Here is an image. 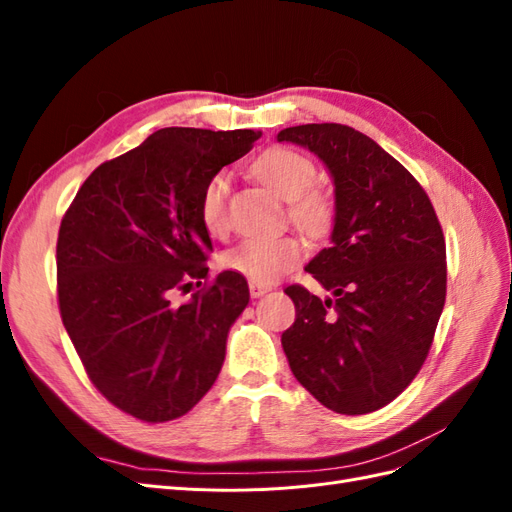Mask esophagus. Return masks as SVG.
Wrapping results in <instances>:
<instances>
[{
    "mask_svg": "<svg viewBox=\"0 0 512 512\" xmlns=\"http://www.w3.org/2000/svg\"><path fill=\"white\" fill-rule=\"evenodd\" d=\"M271 288L269 286H265V284H258V282H250V294L254 299H258V297H262V294L265 292H269Z\"/></svg>",
    "mask_w": 512,
    "mask_h": 512,
    "instance_id": "1",
    "label": "esophagus"
}]
</instances>
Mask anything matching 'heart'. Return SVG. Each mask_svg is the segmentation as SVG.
<instances>
[{
  "instance_id": "b5f03b06",
  "label": "heart",
  "mask_w": 512,
  "mask_h": 512,
  "mask_svg": "<svg viewBox=\"0 0 512 512\" xmlns=\"http://www.w3.org/2000/svg\"><path fill=\"white\" fill-rule=\"evenodd\" d=\"M254 175L288 200L290 220L309 235H320L333 218V203L329 194L312 185L316 177L314 162L299 151L273 147L260 153L252 164ZM228 190L230 179L220 170L207 179L198 200V215L211 235H222L228 228ZM305 254L299 237H254L237 243L222 256L224 267L235 271L250 282L273 284L288 273Z\"/></svg>"
}]
</instances>
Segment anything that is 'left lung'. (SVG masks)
Listing matches in <instances>:
<instances>
[{"label": "left lung", "mask_w": 512, "mask_h": 512, "mask_svg": "<svg viewBox=\"0 0 512 512\" xmlns=\"http://www.w3.org/2000/svg\"><path fill=\"white\" fill-rule=\"evenodd\" d=\"M309 149L335 185L331 247L307 273L333 292L292 284L297 318L284 331L288 365L337 414L380 410L423 367L446 299V245L425 190L376 141L342 123L277 134Z\"/></svg>", "instance_id": "obj_1"}]
</instances>
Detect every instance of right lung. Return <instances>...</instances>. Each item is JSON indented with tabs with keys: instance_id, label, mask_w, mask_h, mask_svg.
<instances>
[{
	"instance_id": "right-lung-1",
	"label": "right lung",
	"mask_w": 512,
	"mask_h": 512,
	"mask_svg": "<svg viewBox=\"0 0 512 512\" xmlns=\"http://www.w3.org/2000/svg\"><path fill=\"white\" fill-rule=\"evenodd\" d=\"M258 138L254 130L162 128L100 164L61 220V320L89 380L138 421L190 412L220 374L228 331L250 303L245 277L224 271L183 305L170 294L207 280L213 245L200 192Z\"/></svg>"
}]
</instances>
